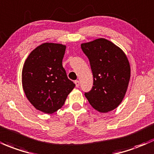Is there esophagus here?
Segmentation results:
<instances>
[{
    "mask_svg": "<svg viewBox=\"0 0 154 154\" xmlns=\"http://www.w3.org/2000/svg\"><path fill=\"white\" fill-rule=\"evenodd\" d=\"M74 84H75L76 87L78 88L79 85H80V82H79L78 80H75V81H74Z\"/></svg>",
    "mask_w": 154,
    "mask_h": 154,
    "instance_id": "obj_1",
    "label": "esophagus"
}]
</instances>
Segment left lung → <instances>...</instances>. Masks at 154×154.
Segmentation results:
<instances>
[{"label":"left lung","mask_w":154,"mask_h":154,"mask_svg":"<svg viewBox=\"0 0 154 154\" xmlns=\"http://www.w3.org/2000/svg\"><path fill=\"white\" fill-rule=\"evenodd\" d=\"M90 62L94 86L85 96L94 109L107 112L121 104L127 90L130 66L124 52L104 38L82 44Z\"/></svg>","instance_id":"1"}]
</instances>
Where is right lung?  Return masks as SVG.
<instances>
[{"mask_svg":"<svg viewBox=\"0 0 154 154\" xmlns=\"http://www.w3.org/2000/svg\"><path fill=\"white\" fill-rule=\"evenodd\" d=\"M66 46L45 43L30 52L22 72L23 90L36 109L55 112L63 105L75 84L62 65Z\"/></svg>","mask_w":154,"mask_h":154,"instance_id":"add662e5","label":"right lung"}]
</instances>
